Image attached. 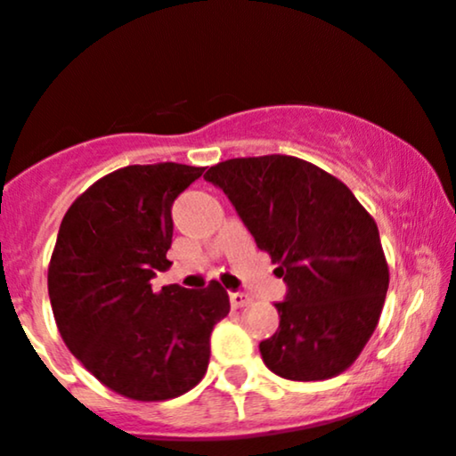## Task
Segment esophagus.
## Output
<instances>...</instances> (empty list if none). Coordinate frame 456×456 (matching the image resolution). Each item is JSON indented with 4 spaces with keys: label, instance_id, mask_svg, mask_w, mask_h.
<instances>
[{
    "label": "esophagus",
    "instance_id": "34e87169",
    "mask_svg": "<svg viewBox=\"0 0 456 456\" xmlns=\"http://www.w3.org/2000/svg\"><path fill=\"white\" fill-rule=\"evenodd\" d=\"M249 297L243 295V293H230V305H232L234 310L243 308V305H248Z\"/></svg>",
    "mask_w": 456,
    "mask_h": 456
}]
</instances>
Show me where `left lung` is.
<instances>
[{"label": "left lung", "mask_w": 456, "mask_h": 456, "mask_svg": "<svg viewBox=\"0 0 456 456\" xmlns=\"http://www.w3.org/2000/svg\"><path fill=\"white\" fill-rule=\"evenodd\" d=\"M204 178L224 189L289 289L275 304L278 331L260 342L265 366L290 381L345 372L379 323L390 284L375 219L345 183L297 157L228 159Z\"/></svg>", "instance_id": "1"}]
</instances>
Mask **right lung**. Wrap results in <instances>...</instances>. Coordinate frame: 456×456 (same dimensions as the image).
<instances>
[{
  "label": "right lung",
  "mask_w": 456,
  "mask_h": 456,
  "mask_svg": "<svg viewBox=\"0 0 456 456\" xmlns=\"http://www.w3.org/2000/svg\"><path fill=\"white\" fill-rule=\"evenodd\" d=\"M204 167L126 166L66 211L47 284L64 345L103 386L133 401H167L202 381L213 327L230 312L222 284L152 290L170 267L172 204Z\"/></svg>",
  "instance_id": "add662e5"
}]
</instances>
